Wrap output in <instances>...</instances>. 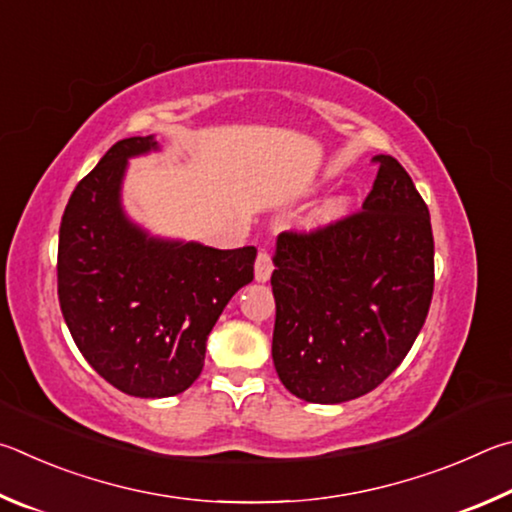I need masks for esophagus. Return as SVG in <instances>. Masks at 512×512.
<instances>
[{"label":"esophagus","mask_w":512,"mask_h":512,"mask_svg":"<svg viewBox=\"0 0 512 512\" xmlns=\"http://www.w3.org/2000/svg\"><path fill=\"white\" fill-rule=\"evenodd\" d=\"M272 270H274V265H272L270 254H267V251H258V256H256V270H254L256 281H258V283H267V281H270Z\"/></svg>","instance_id":"esophagus-1"}]
</instances>
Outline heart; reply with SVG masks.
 Listing matches in <instances>:
<instances>
[{"label": "heart", "mask_w": 512, "mask_h": 512, "mask_svg": "<svg viewBox=\"0 0 512 512\" xmlns=\"http://www.w3.org/2000/svg\"><path fill=\"white\" fill-rule=\"evenodd\" d=\"M353 209V202L348 195H333L319 206V209L312 213L310 224L315 229H326L333 227V224H339L342 220L348 218V213Z\"/></svg>", "instance_id": "obj_1"}]
</instances>
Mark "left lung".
<instances>
[{
	"mask_svg": "<svg viewBox=\"0 0 512 512\" xmlns=\"http://www.w3.org/2000/svg\"><path fill=\"white\" fill-rule=\"evenodd\" d=\"M362 213L276 238L272 360L292 396L339 405L405 360L434 292V236L414 182L391 155Z\"/></svg>",
	"mask_w": 512,
	"mask_h": 512,
	"instance_id": "8db88e82",
	"label": "left lung"
}]
</instances>
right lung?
<instances>
[{
    "instance_id": "obj_1",
    "label": "right lung",
    "mask_w": 512,
    "mask_h": 512,
    "mask_svg": "<svg viewBox=\"0 0 512 512\" xmlns=\"http://www.w3.org/2000/svg\"><path fill=\"white\" fill-rule=\"evenodd\" d=\"M155 134L105 152L71 193L60 222L58 299L92 369L134 398H170L200 378L215 321L254 281V247L166 238L123 204L130 159L159 152Z\"/></svg>"
}]
</instances>
